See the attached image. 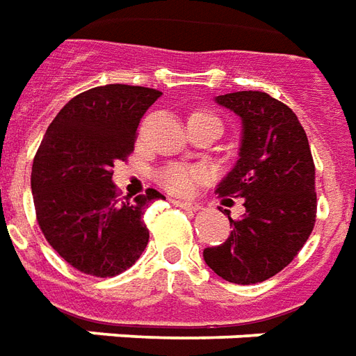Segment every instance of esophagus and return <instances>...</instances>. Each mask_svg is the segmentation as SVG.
I'll return each instance as SVG.
<instances>
[{
    "label": "esophagus",
    "mask_w": 356,
    "mask_h": 356,
    "mask_svg": "<svg viewBox=\"0 0 356 356\" xmlns=\"http://www.w3.org/2000/svg\"><path fill=\"white\" fill-rule=\"evenodd\" d=\"M171 204L177 205V207H183V209H198V204L194 202H185V200H171Z\"/></svg>",
    "instance_id": "obj_1"
}]
</instances>
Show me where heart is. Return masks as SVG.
I'll return each instance as SVG.
<instances>
[{
    "mask_svg": "<svg viewBox=\"0 0 356 356\" xmlns=\"http://www.w3.org/2000/svg\"><path fill=\"white\" fill-rule=\"evenodd\" d=\"M194 115L217 118L213 117V115H207V113H194ZM207 177H209V171L204 170V168H198V165L170 164L165 165L164 170H160V173H158V183L164 186L168 192L186 196V194H192V192L196 191V186Z\"/></svg>",
    "mask_w": 356,
    "mask_h": 356,
    "instance_id": "heart-1",
    "label": "heart"
}]
</instances>
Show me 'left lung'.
<instances>
[{"label":"left lung","mask_w":356,"mask_h":356,"mask_svg":"<svg viewBox=\"0 0 356 356\" xmlns=\"http://www.w3.org/2000/svg\"><path fill=\"white\" fill-rule=\"evenodd\" d=\"M215 102L241 120L238 160L217 194L243 198L245 213L238 220L226 213L230 236L204 249V260L218 277L254 285L291 264L309 238L317 213L315 165L298 117L279 99L243 90Z\"/></svg>","instance_id":"1"}]
</instances>
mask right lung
<instances>
[{
    "label": "right lung",
    "mask_w": 356,
    "mask_h": 356,
    "mask_svg": "<svg viewBox=\"0 0 356 356\" xmlns=\"http://www.w3.org/2000/svg\"><path fill=\"white\" fill-rule=\"evenodd\" d=\"M162 92L105 84L79 94L47 128L31 168V194L47 241L79 272L113 277L149 243L143 213L164 196L154 188L122 202L115 162L134 151L145 111Z\"/></svg>",
    "instance_id": "obj_1"
}]
</instances>
